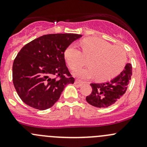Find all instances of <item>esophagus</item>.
Returning <instances> with one entry per match:
<instances>
[{"label": "esophagus", "mask_w": 147, "mask_h": 147, "mask_svg": "<svg viewBox=\"0 0 147 147\" xmlns=\"http://www.w3.org/2000/svg\"><path fill=\"white\" fill-rule=\"evenodd\" d=\"M75 84H78V85L81 86L82 84H84V82H82V81L80 80H75Z\"/></svg>", "instance_id": "34e87169"}]
</instances>
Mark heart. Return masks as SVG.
<instances>
[{
	"mask_svg": "<svg viewBox=\"0 0 147 147\" xmlns=\"http://www.w3.org/2000/svg\"><path fill=\"white\" fill-rule=\"evenodd\" d=\"M82 52L75 44L69 45L65 51V58L68 65L75 69L84 64L86 58H90V67L80 68L74 75L82 79L95 78L99 82L110 80L118 75L127 62L124 49L114 46L99 38H86L80 42Z\"/></svg>",
	"mask_w": 147,
	"mask_h": 147,
	"instance_id": "heart-1",
	"label": "heart"
}]
</instances>
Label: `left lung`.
Here are the masks:
<instances>
[{
    "label": "left lung",
    "instance_id": "8db88e82",
    "mask_svg": "<svg viewBox=\"0 0 147 147\" xmlns=\"http://www.w3.org/2000/svg\"><path fill=\"white\" fill-rule=\"evenodd\" d=\"M131 75V65L127 64L119 75L109 82L91 83L92 92L86 97V100L90 105L96 107L105 108L111 106L126 92Z\"/></svg>",
    "mask_w": 147,
    "mask_h": 147
}]
</instances>
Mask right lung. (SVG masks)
Returning a JSON list of instances; mask_svg holds the SVG:
<instances>
[{"label":"right lung","mask_w":147,"mask_h":147,"mask_svg":"<svg viewBox=\"0 0 147 147\" xmlns=\"http://www.w3.org/2000/svg\"><path fill=\"white\" fill-rule=\"evenodd\" d=\"M78 34H49L26 44L13 65V82L24 103L39 110L49 109L59 100L65 86L73 84L65 64V51ZM55 76H60L56 79Z\"/></svg>","instance_id":"add662e5"}]
</instances>
